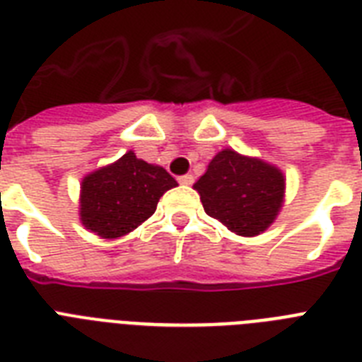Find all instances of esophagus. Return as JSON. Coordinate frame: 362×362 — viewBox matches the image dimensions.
I'll return each mask as SVG.
<instances>
[{
	"instance_id": "esophagus-1",
	"label": "esophagus",
	"mask_w": 362,
	"mask_h": 362,
	"mask_svg": "<svg viewBox=\"0 0 362 362\" xmlns=\"http://www.w3.org/2000/svg\"><path fill=\"white\" fill-rule=\"evenodd\" d=\"M178 182H180L182 186H192L193 182H195V176H193V175H184V176H180V178H178Z\"/></svg>"
}]
</instances>
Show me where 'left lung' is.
<instances>
[{"mask_svg":"<svg viewBox=\"0 0 362 362\" xmlns=\"http://www.w3.org/2000/svg\"><path fill=\"white\" fill-rule=\"evenodd\" d=\"M204 212L240 237H257L280 214L286 176L276 165L223 148L195 184Z\"/></svg>","mask_w":362,"mask_h":362,"instance_id":"1","label":"left lung"}]
</instances>
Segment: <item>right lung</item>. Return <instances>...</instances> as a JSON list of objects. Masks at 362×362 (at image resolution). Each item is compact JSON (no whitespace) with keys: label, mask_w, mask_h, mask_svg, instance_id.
Here are the masks:
<instances>
[{"label":"right lung","mask_w":362,"mask_h":362,"mask_svg":"<svg viewBox=\"0 0 362 362\" xmlns=\"http://www.w3.org/2000/svg\"><path fill=\"white\" fill-rule=\"evenodd\" d=\"M178 182L159 165L139 159L133 150L115 163L82 178L81 223L101 238H118L144 223L159 199Z\"/></svg>","instance_id":"add662e5"}]
</instances>
